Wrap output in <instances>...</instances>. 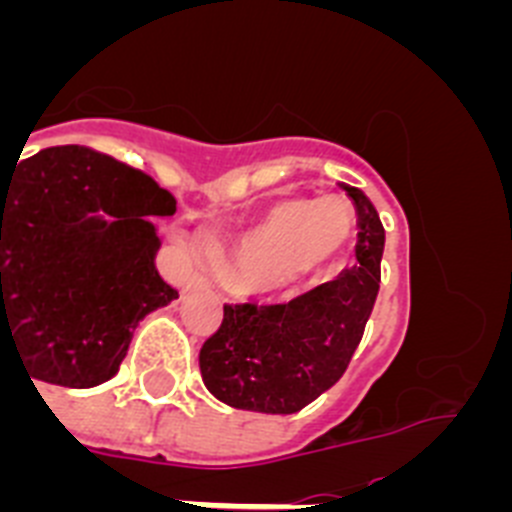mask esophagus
I'll return each instance as SVG.
<instances>
[{"label": "esophagus", "mask_w": 512, "mask_h": 512, "mask_svg": "<svg viewBox=\"0 0 512 512\" xmlns=\"http://www.w3.org/2000/svg\"><path fill=\"white\" fill-rule=\"evenodd\" d=\"M202 287H205V279L202 277H192L187 282V292H197V289H202Z\"/></svg>", "instance_id": "34e87169"}]
</instances>
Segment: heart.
Listing matches in <instances>:
<instances>
[{
    "label": "heart",
    "instance_id": "b5f03b06",
    "mask_svg": "<svg viewBox=\"0 0 512 512\" xmlns=\"http://www.w3.org/2000/svg\"><path fill=\"white\" fill-rule=\"evenodd\" d=\"M354 235V212L341 197L282 200L220 259V277L238 289L295 284L341 256Z\"/></svg>",
    "mask_w": 512,
    "mask_h": 512
}]
</instances>
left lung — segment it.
I'll use <instances>...</instances> for the list:
<instances>
[{"instance_id": "8db88e82", "label": "left lung", "mask_w": 512, "mask_h": 512, "mask_svg": "<svg viewBox=\"0 0 512 512\" xmlns=\"http://www.w3.org/2000/svg\"><path fill=\"white\" fill-rule=\"evenodd\" d=\"M343 189L359 225L354 269L284 305H225L202 346V382L230 408L292 415L346 372L377 302L384 228L361 189Z\"/></svg>"}]
</instances>
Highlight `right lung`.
Wrapping results in <instances>:
<instances>
[{
  "mask_svg": "<svg viewBox=\"0 0 512 512\" xmlns=\"http://www.w3.org/2000/svg\"><path fill=\"white\" fill-rule=\"evenodd\" d=\"M174 212L151 176L89 148L0 169V348L15 343L33 384L115 377L140 320L179 297L156 269L151 223Z\"/></svg>",
  "mask_w": 512,
  "mask_h": 512,
  "instance_id": "add662e5",
  "label": "right lung"
}]
</instances>
